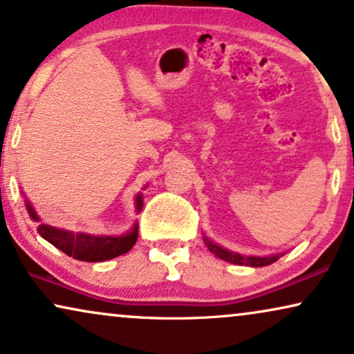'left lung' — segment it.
Segmentation results:
<instances>
[{
  "instance_id": "1",
  "label": "left lung",
  "mask_w": 354,
  "mask_h": 354,
  "mask_svg": "<svg viewBox=\"0 0 354 354\" xmlns=\"http://www.w3.org/2000/svg\"><path fill=\"white\" fill-rule=\"evenodd\" d=\"M205 244L208 247L209 252H213L214 255L219 257V259L229 261V263H236V265H247V267H265V265L273 263V261L278 260V255H272V257H244L241 254H234V252H229L223 247H219L211 242L209 239L205 237Z\"/></svg>"
}]
</instances>
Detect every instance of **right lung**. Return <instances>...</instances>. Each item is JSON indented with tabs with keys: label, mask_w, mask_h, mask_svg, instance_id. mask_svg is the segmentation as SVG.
<instances>
[{
	"label": "right lung",
	"mask_w": 354,
	"mask_h": 354,
	"mask_svg": "<svg viewBox=\"0 0 354 354\" xmlns=\"http://www.w3.org/2000/svg\"><path fill=\"white\" fill-rule=\"evenodd\" d=\"M27 205V211H29L30 218L34 221H39L35 211L32 209L29 203ZM138 211L143 206V200L141 195H138L136 198ZM39 232L45 241H48L50 244H53L57 249L65 252L66 255L73 257V259L81 260V261H104L115 259V257L127 254L128 250L135 245L138 239V226L135 224L131 232L125 234L120 237H112V236H89L84 232H71L65 231V229H57L52 226H45L40 224Z\"/></svg>",
	"instance_id": "1"
}]
</instances>
